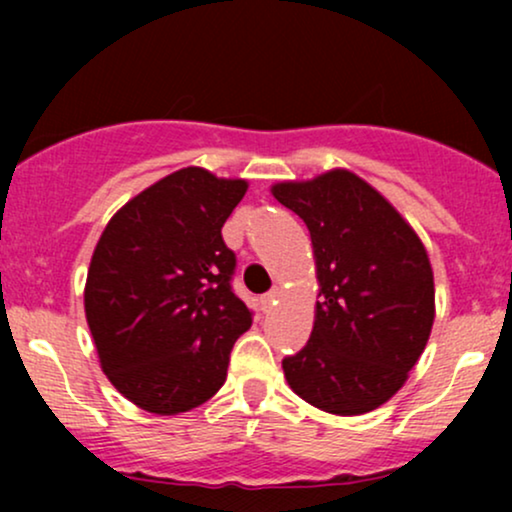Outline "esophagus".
Listing matches in <instances>:
<instances>
[{
    "label": "esophagus",
    "mask_w": 512,
    "mask_h": 512,
    "mask_svg": "<svg viewBox=\"0 0 512 512\" xmlns=\"http://www.w3.org/2000/svg\"><path fill=\"white\" fill-rule=\"evenodd\" d=\"M279 296H281L279 289H272L269 293H264L262 305H264V308H272V303H276V298H279Z\"/></svg>",
    "instance_id": "obj_1"
}]
</instances>
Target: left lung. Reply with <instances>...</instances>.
I'll use <instances>...</instances> for the list:
<instances>
[{
  "mask_svg": "<svg viewBox=\"0 0 512 512\" xmlns=\"http://www.w3.org/2000/svg\"><path fill=\"white\" fill-rule=\"evenodd\" d=\"M272 195L308 226L320 284L308 344L281 361L286 383L327 414L378 409L431 337L436 289L424 243L351 170L276 182Z\"/></svg>",
  "mask_w": 512,
  "mask_h": 512,
  "instance_id": "1",
  "label": "left lung"
}]
</instances>
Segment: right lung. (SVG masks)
Wrapping results in <instances>:
<instances>
[{
  "label": "right lung",
  "mask_w": 512,
  "mask_h": 512,
  "mask_svg": "<svg viewBox=\"0 0 512 512\" xmlns=\"http://www.w3.org/2000/svg\"><path fill=\"white\" fill-rule=\"evenodd\" d=\"M248 182L190 166L132 197L105 226L84 310L103 373L139 409L173 416L226 383L252 313L231 289L221 228Z\"/></svg>",
  "instance_id": "right-lung-1"
}]
</instances>
